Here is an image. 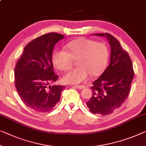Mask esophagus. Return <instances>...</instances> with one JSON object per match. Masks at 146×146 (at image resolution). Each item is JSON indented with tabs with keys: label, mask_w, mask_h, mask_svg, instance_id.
I'll list each match as a JSON object with an SVG mask.
<instances>
[{
	"label": "esophagus",
	"mask_w": 146,
	"mask_h": 146,
	"mask_svg": "<svg viewBox=\"0 0 146 146\" xmlns=\"http://www.w3.org/2000/svg\"><path fill=\"white\" fill-rule=\"evenodd\" d=\"M75 86L78 89H84V88H85V86L83 85H76Z\"/></svg>",
	"instance_id": "obj_1"
}]
</instances>
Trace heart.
<instances>
[{
    "instance_id": "obj_1",
    "label": "heart",
    "mask_w": 146,
    "mask_h": 146,
    "mask_svg": "<svg viewBox=\"0 0 146 146\" xmlns=\"http://www.w3.org/2000/svg\"><path fill=\"white\" fill-rule=\"evenodd\" d=\"M64 49L65 51L56 50L53 52L54 66L62 71H67L73 66V60H77L79 66L64 76V80L67 83H80L90 74L94 77L100 75L107 66L109 50L105 43L81 38L68 43Z\"/></svg>"
}]
</instances>
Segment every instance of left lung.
Returning a JSON list of instances; mask_svg holds the SVG:
<instances>
[{
	"label": "left lung",
	"mask_w": 146,
	"mask_h": 146,
	"mask_svg": "<svg viewBox=\"0 0 146 146\" xmlns=\"http://www.w3.org/2000/svg\"><path fill=\"white\" fill-rule=\"evenodd\" d=\"M105 36L111 46L110 63L98 79L92 82V96L86 102L94 114L108 115L120 108L129 95L134 78V70L129 54L111 35L96 33Z\"/></svg>",
	"instance_id": "left-lung-1"
}]
</instances>
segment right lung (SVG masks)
<instances>
[{"instance_id":"obj_1","label":"right lung","mask_w":146,"mask_h":146,"mask_svg":"<svg viewBox=\"0 0 146 146\" xmlns=\"http://www.w3.org/2000/svg\"><path fill=\"white\" fill-rule=\"evenodd\" d=\"M64 38L50 33L33 40L25 46L14 69L15 86L28 108L39 113L51 111L60 100L65 86L52 85L58 80L52 61L54 47Z\"/></svg>"}]
</instances>
